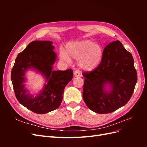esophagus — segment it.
Instances as JSON below:
<instances>
[{"instance_id": "1", "label": "esophagus", "mask_w": 147, "mask_h": 147, "mask_svg": "<svg viewBox=\"0 0 147 147\" xmlns=\"http://www.w3.org/2000/svg\"><path fill=\"white\" fill-rule=\"evenodd\" d=\"M74 76L75 77H80V76H81V72H80V71L76 70L74 72Z\"/></svg>"}]
</instances>
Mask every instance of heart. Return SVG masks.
I'll list each match as a JSON object with an SVG mask.
<instances>
[{"mask_svg":"<svg viewBox=\"0 0 147 147\" xmlns=\"http://www.w3.org/2000/svg\"><path fill=\"white\" fill-rule=\"evenodd\" d=\"M68 55L78 59L80 68L89 72L95 69L100 64L103 57L104 50L100 45L86 40L68 43L66 52L61 51L60 57L63 60L70 63L71 59Z\"/></svg>","mask_w":147,"mask_h":147,"instance_id":"obj_1","label":"heart"}]
</instances>
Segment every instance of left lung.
Instances as JSON below:
<instances>
[{"instance_id":"1","label":"left lung","mask_w":147,"mask_h":147,"mask_svg":"<svg viewBox=\"0 0 147 147\" xmlns=\"http://www.w3.org/2000/svg\"><path fill=\"white\" fill-rule=\"evenodd\" d=\"M83 98L88 108L97 113H112L130 100L137 80L131 53L118 40L107 45L100 64L90 72H84ZM111 84L106 93L104 86Z\"/></svg>"}]
</instances>
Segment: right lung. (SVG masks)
Returning a JSON list of instances; mask_svg holds the SVG:
<instances>
[{"label":"right lung","instance_id":"right-lung-1","mask_svg":"<svg viewBox=\"0 0 147 147\" xmlns=\"http://www.w3.org/2000/svg\"><path fill=\"white\" fill-rule=\"evenodd\" d=\"M54 46L50 41H33L18 55L11 79L15 94L20 103L32 112L44 114L56 110L61 105L64 90L73 78L72 69L53 70L56 59ZM30 68L42 73L47 84L36 97L30 96L25 88V72Z\"/></svg>","mask_w":147,"mask_h":147}]
</instances>
